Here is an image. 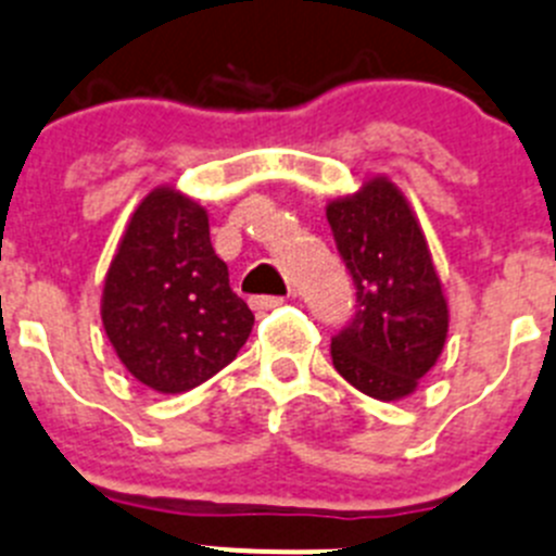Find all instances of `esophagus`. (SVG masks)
Returning <instances> with one entry per match:
<instances>
[{
    "label": "esophagus",
    "instance_id": "1",
    "mask_svg": "<svg viewBox=\"0 0 556 556\" xmlns=\"http://www.w3.org/2000/svg\"><path fill=\"white\" fill-rule=\"evenodd\" d=\"M249 304H252V309H277L282 307L285 299H279V295H254Z\"/></svg>",
    "mask_w": 556,
    "mask_h": 556
}]
</instances>
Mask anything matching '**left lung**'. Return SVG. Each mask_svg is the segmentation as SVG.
I'll return each mask as SVG.
<instances>
[{
    "label": "left lung",
    "mask_w": 556,
    "mask_h": 556,
    "mask_svg": "<svg viewBox=\"0 0 556 556\" xmlns=\"http://www.w3.org/2000/svg\"><path fill=\"white\" fill-rule=\"evenodd\" d=\"M326 219L359 302L331 340L337 372L367 397L403 401L439 362L450 331L447 295L422 225L387 175L329 200Z\"/></svg>",
    "instance_id": "obj_1"
}]
</instances>
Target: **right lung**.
I'll use <instances>...</instances> for the list:
<instances>
[{
    "label": "right lung",
    "mask_w": 556,
    "mask_h": 556,
    "mask_svg": "<svg viewBox=\"0 0 556 556\" xmlns=\"http://www.w3.org/2000/svg\"><path fill=\"white\" fill-rule=\"evenodd\" d=\"M101 324L123 367L161 395L236 359L254 315L232 293L200 202L175 186L142 197L103 279Z\"/></svg>",
    "instance_id": "add662e5"
}]
</instances>
